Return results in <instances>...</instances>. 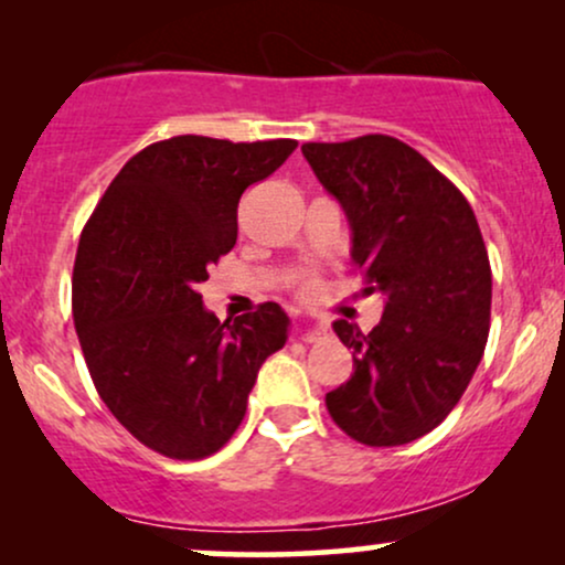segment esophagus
<instances>
[{"label":"esophagus","mask_w":565,"mask_h":565,"mask_svg":"<svg viewBox=\"0 0 565 565\" xmlns=\"http://www.w3.org/2000/svg\"><path fill=\"white\" fill-rule=\"evenodd\" d=\"M321 334H323V327H321V323H308V329H302V340H305V342L319 340Z\"/></svg>","instance_id":"esophagus-1"}]
</instances>
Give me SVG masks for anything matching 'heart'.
I'll use <instances>...</instances> for the list:
<instances>
[{"label":"heart","mask_w":565,"mask_h":565,"mask_svg":"<svg viewBox=\"0 0 565 565\" xmlns=\"http://www.w3.org/2000/svg\"><path fill=\"white\" fill-rule=\"evenodd\" d=\"M316 287H319V278H316L313 274H308V276L300 278V291H302V295H313Z\"/></svg>","instance_id":"1"}]
</instances>
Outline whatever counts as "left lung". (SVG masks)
Masks as SVG:
<instances>
[{
    "label": "left lung",
    "instance_id": "8db88e82",
    "mask_svg": "<svg viewBox=\"0 0 565 565\" xmlns=\"http://www.w3.org/2000/svg\"><path fill=\"white\" fill-rule=\"evenodd\" d=\"M302 153L345 210L366 295L385 297L369 334L334 321L353 374L327 393L329 414L366 446L423 438L459 404L489 340L491 265L472 206L391 135L305 142Z\"/></svg>",
    "mask_w": 565,
    "mask_h": 565
}]
</instances>
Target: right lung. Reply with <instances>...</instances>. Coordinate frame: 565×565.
Masks as SVG:
<instances>
[{
  "label": "right lung",
  "mask_w": 565,
  "mask_h": 565,
  "mask_svg": "<svg viewBox=\"0 0 565 565\" xmlns=\"http://www.w3.org/2000/svg\"><path fill=\"white\" fill-rule=\"evenodd\" d=\"M297 140L178 135L121 167L76 249L71 305L103 404L142 446L204 459L228 444L270 353L287 342L276 302L223 321L199 284L236 244L238 199Z\"/></svg>",
  "instance_id": "right-lung-1"
}]
</instances>
